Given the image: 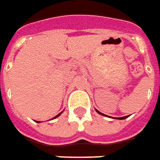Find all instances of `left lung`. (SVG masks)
I'll return each instance as SVG.
<instances>
[{
    "instance_id": "8db88e82",
    "label": "left lung",
    "mask_w": 160,
    "mask_h": 160,
    "mask_svg": "<svg viewBox=\"0 0 160 160\" xmlns=\"http://www.w3.org/2000/svg\"><path fill=\"white\" fill-rule=\"evenodd\" d=\"M96 110V112L98 113V114H100V115H102V116H106V115H104V114H102V113H101L100 111H98L97 109H95ZM128 117V116L127 117H117V118H115V119H119V120H122V119H125V118H127ZM112 118H114V117H112Z\"/></svg>"
}]
</instances>
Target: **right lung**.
<instances>
[{
	"instance_id": "add662e5",
	"label": "right lung",
	"mask_w": 160,
	"mask_h": 160,
	"mask_svg": "<svg viewBox=\"0 0 160 160\" xmlns=\"http://www.w3.org/2000/svg\"><path fill=\"white\" fill-rule=\"evenodd\" d=\"M61 113H62V112H61ZM61 113H59V114H58V115H57V116H56V117H53V118H57L58 117H59V116H60V114H61ZM37 122H39L37 121Z\"/></svg>"
}]
</instances>
